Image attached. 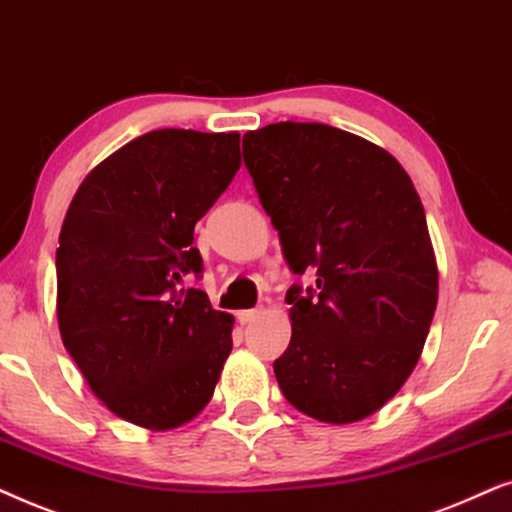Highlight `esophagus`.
I'll use <instances>...</instances> for the list:
<instances>
[{
  "mask_svg": "<svg viewBox=\"0 0 512 512\" xmlns=\"http://www.w3.org/2000/svg\"><path fill=\"white\" fill-rule=\"evenodd\" d=\"M262 316V309H248V311H238V323L248 325L252 320H257Z\"/></svg>",
  "mask_w": 512,
  "mask_h": 512,
  "instance_id": "obj_1",
  "label": "esophagus"
}]
</instances>
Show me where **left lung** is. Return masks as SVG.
Here are the masks:
<instances>
[{
    "label": "left lung",
    "instance_id": "left-lung-1",
    "mask_svg": "<svg viewBox=\"0 0 512 512\" xmlns=\"http://www.w3.org/2000/svg\"><path fill=\"white\" fill-rule=\"evenodd\" d=\"M243 159L281 236L292 337L274 363L288 403L325 424L381 410L417 367L438 306L424 206L398 159L325 124L243 135Z\"/></svg>",
    "mask_w": 512,
    "mask_h": 512
}]
</instances>
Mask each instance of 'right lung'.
<instances>
[{
    "instance_id": "add662e5",
    "label": "right lung",
    "mask_w": 512,
    "mask_h": 512,
    "mask_svg": "<svg viewBox=\"0 0 512 512\" xmlns=\"http://www.w3.org/2000/svg\"><path fill=\"white\" fill-rule=\"evenodd\" d=\"M241 168V135L161 128L109 154L67 208L56 252L58 327L107 410L170 431L210 403L234 316L203 290L194 224Z\"/></svg>"
}]
</instances>
